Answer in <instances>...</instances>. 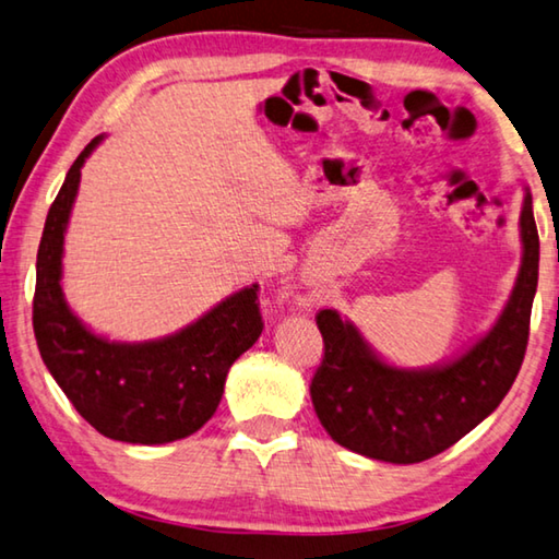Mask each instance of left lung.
I'll use <instances>...</instances> for the list:
<instances>
[{
  "label": "left lung",
  "instance_id": "8db88e82",
  "mask_svg": "<svg viewBox=\"0 0 559 559\" xmlns=\"http://www.w3.org/2000/svg\"><path fill=\"white\" fill-rule=\"evenodd\" d=\"M523 264L496 326L451 364L406 371L381 361L334 309L317 314L324 340L312 404L326 433L366 459L420 463L471 433L506 399L525 359L537 289L539 237L533 198L520 213Z\"/></svg>",
  "mask_w": 559,
  "mask_h": 559
}]
</instances>
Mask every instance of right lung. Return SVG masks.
<instances>
[{
  "label": "right lung",
  "mask_w": 559,
  "mask_h": 559,
  "mask_svg": "<svg viewBox=\"0 0 559 559\" xmlns=\"http://www.w3.org/2000/svg\"><path fill=\"white\" fill-rule=\"evenodd\" d=\"M91 141L67 173L36 252L34 336L51 377L98 433L123 443H170L203 428L223 399L225 377L260 340V285L219 301L195 324L145 344L106 342L71 314L61 295L63 233Z\"/></svg>",
  "instance_id": "1"
}]
</instances>
